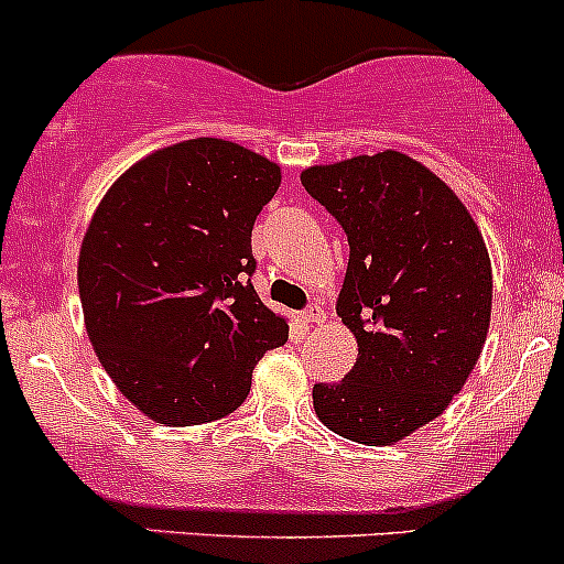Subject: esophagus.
I'll use <instances>...</instances> for the list:
<instances>
[{
	"instance_id": "esophagus-1",
	"label": "esophagus",
	"mask_w": 564,
	"mask_h": 564,
	"mask_svg": "<svg viewBox=\"0 0 564 564\" xmlns=\"http://www.w3.org/2000/svg\"><path fill=\"white\" fill-rule=\"evenodd\" d=\"M322 318H324V311L318 308L316 303H311L308 308H305L303 314H300V322H305V324H308V322H322Z\"/></svg>"
}]
</instances>
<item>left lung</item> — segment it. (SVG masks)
Here are the masks:
<instances>
[{
    "label": "left lung",
    "instance_id": "1",
    "mask_svg": "<svg viewBox=\"0 0 564 564\" xmlns=\"http://www.w3.org/2000/svg\"><path fill=\"white\" fill-rule=\"evenodd\" d=\"M300 180L349 240L338 316L360 346L340 382L314 384V409L346 440L390 445L440 417L480 357L494 289L486 242L456 193L401 152Z\"/></svg>",
    "mask_w": 564,
    "mask_h": 564
}]
</instances>
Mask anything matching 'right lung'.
<instances>
[{"mask_svg": "<svg viewBox=\"0 0 564 564\" xmlns=\"http://www.w3.org/2000/svg\"><path fill=\"white\" fill-rule=\"evenodd\" d=\"M281 169L240 144L193 139L128 169L100 202L78 292L119 392L163 425L235 412L289 324L256 294L250 231Z\"/></svg>", "mask_w": 564, "mask_h": 564, "instance_id": "right-lung-1", "label": "right lung"}]
</instances>
